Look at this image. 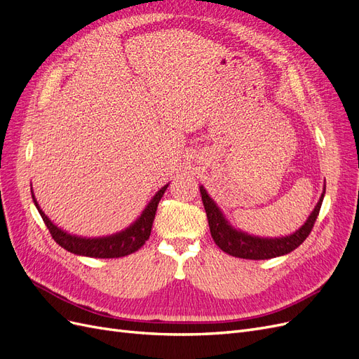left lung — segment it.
<instances>
[{
  "instance_id": "obj_1",
  "label": "left lung",
  "mask_w": 359,
  "mask_h": 359,
  "mask_svg": "<svg viewBox=\"0 0 359 359\" xmlns=\"http://www.w3.org/2000/svg\"><path fill=\"white\" fill-rule=\"evenodd\" d=\"M201 194H202V202L205 206L206 217H208V224H210V231H211L214 243L219 245L224 253L231 256L241 257V259L262 260V259H271V257L287 255L307 240V236L310 235L314 226V222H316L319 215L325 191L322 193L318 205L314 206V210L310 214L307 222L302 224V227H299V231L292 233L290 236L274 238V240L273 238H259V236L247 235L240 231H235L233 227L226 222L222 211L219 210V206L214 203V201L208 196V193L205 191L202 186H201Z\"/></svg>"
}]
</instances>
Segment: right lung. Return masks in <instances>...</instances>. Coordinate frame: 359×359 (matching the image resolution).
<instances>
[{"mask_svg":"<svg viewBox=\"0 0 359 359\" xmlns=\"http://www.w3.org/2000/svg\"><path fill=\"white\" fill-rule=\"evenodd\" d=\"M168 186L160 189L156 196L151 199L142 215L139 217L136 223H133L128 229L119 232L112 236H104V238H81L74 236L67 232L61 231L60 227L53 224L46 214L40 210V206L34 198V193H32V201L37 206V210L41 215L43 222H45L46 227L49 229L53 241L60 244L62 248H66L67 252L81 255V256H88V257H99V259H112V257H123L127 255L135 253L145 244V241L151 235V227H153V222L156 217V211L160 199L165 194Z\"/></svg>","mask_w":359,"mask_h":359,"instance_id":"right-lung-1","label":"right lung"}]
</instances>
